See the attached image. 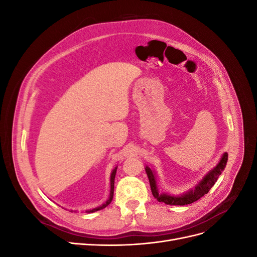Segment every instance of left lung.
I'll list each match as a JSON object with an SVG mask.
<instances>
[{
    "label": "left lung",
    "instance_id": "left-lung-1",
    "mask_svg": "<svg viewBox=\"0 0 257 257\" xmlns=\"http://www.w3.org/2000/svg\"><path fill=\"white\" fill-rule=\"evenodd\" d=\"M227 158H228V154L224 153L219 164H217L216 167L214 169H212L211 172H210L203 179V180H201V182L196 186L195 190L190 191L189 193L184 194V195L178 196V197L169 196V195H166V194H161V195H160L159 192H158V189H157V184H155L154 174H153L152 170L147 166L146 167V173L148 175V178H149L152 195L154 196V198H157L159 201H161V203H165L166 205L184 206V205L192 204V203H194V201L198 200L200 197H203L205 194H207L209 192V190L214 185V183L217 180V178H219V176L222 174V172L224 170L225 166H226Z\"/></svg>",
    "mask_w": 257,
    "mask_h": 257
}]
</instances>
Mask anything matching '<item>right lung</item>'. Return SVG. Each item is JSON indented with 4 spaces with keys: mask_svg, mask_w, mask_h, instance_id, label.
Segmentation results:
<instances>
[{
    "mask_svg": "<svg viewBox=\"0 0 257 257\" xmlns=\"http://www.w3.org/2000/svg\"><path fill=\"white\" fill-rule=\"evenodd\" d=\"M115 173H116V168L113 169V172H112V174H111V178H110V196H109V198H108V200L106 201V204H104L103 206H100V207H98V208L92 209V210H90L89 212H95V211H97V210L103 209V208H105L106 206H108V205H109V204L111 203V200H112V198H113V189H114V177H115Z\"/></svg>",
    "mask_w": 257,
    "mask_h": 257,
    "instance_id": "obj_1",
    "label": "right lung"
}]
</instances>
